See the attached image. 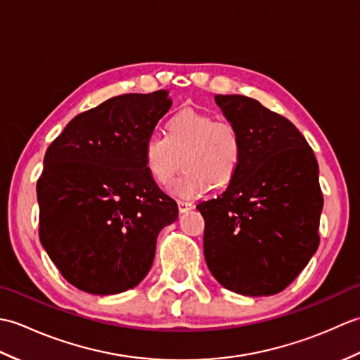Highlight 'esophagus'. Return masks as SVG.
Returning a JSON list of instances; mask_svg holds the SVG:
<instances>
[{
  "instance_id": "34e87169",
  "label": "esophagus",
  "mask_w": 360,
  "mask_h": 360,
  "mask_svg": "<svg viewBox=\"0 0 360 360\" xmlns=\"http://www.w3.org/2000/svg\"><path fill=\"white\" fill-rule=\"evenodd\" d=\"M195 205L192 202H187V201H178V209L181 213H186L188 210H192Z\"/></svg>"
}]
</instances>
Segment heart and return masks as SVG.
Segmentation results:
<instances>
[{
	"mask_svg": "<svg viewBox=\"0 0 360 360\" xmlns=\"http://www.w3.org/2000/svg\"><path fill=\"white\" fill-rule=\"evenodd\" d=\"M143 164L158 184H167L184 164V172L168 186L181 200L207 193L231 182L243 158L241 134L231 122L215 120L195 110H182L167 122L165 134L153 131L142 147Z\"/></svg>",
	"mask_w": 360,
	"mask_h": 360,
	"instance_id": "b5f03b06",
	"label": "heart"
}]
</instances>
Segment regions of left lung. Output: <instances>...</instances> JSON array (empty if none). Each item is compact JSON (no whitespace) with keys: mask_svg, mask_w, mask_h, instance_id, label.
Listing matches in <instances>:
<instances>
[{"mask_svg":"<svg viewBox=\"0 0 360 360\" xmlns=\"http://www.w3.org/2000/svg\"><path fill=\"white\" fill-rule=\"evenodd\" d=\"M215 102L238 128L243 158L224 192L196 205L205 263L236 294H277L319 248V164L294 124L255 98L217 94Z\"/></svg>","mask_w":360,"mask_h":360,"instance_id":"1","label":"left lung"}]
</instances>
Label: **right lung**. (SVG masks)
I'll return each mask as SVG.
<instances>
[{
    "label": "right lung",
    "instance_id": "obj_1",
    "mask_svg": "<svg viewBox=\"0 0 360 360\" xmlns=\"http://www.w3.org/2000/svg\"><path fill=\"white\" fill-rule=\"evenodd\" d=\"M172 103L165 89L108 98L75 116L46 151L37 182L40 241L80 290L111 295L139 285L159 232L178 219L142 156Z\"/></svg>",
    "mask_w": 360,
    "mask_h": 360
}]
</instances>
